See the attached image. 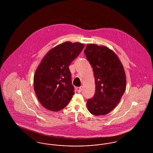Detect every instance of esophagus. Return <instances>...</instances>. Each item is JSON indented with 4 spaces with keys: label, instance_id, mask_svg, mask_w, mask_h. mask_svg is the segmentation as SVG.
Listing matches in <instances>:
<instances>
[{
    "label": "esophagus",
    "instance_id": "34e87169",
    "mask_svg": "<svg viewBox=\"0 0 153 153\" xmlns=\"http://www.w3.org/2000/svg\"><path fill=\"white\" fill-rule=\"evenodd\" d=\"M76 91L78 92H81L82 91V88L81 87H77L76 88Z\"/></svg>",
    "mask_w": 153,
    "mask_h": 153
}]
</instances>
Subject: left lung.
<instances>
[{
    "label": "left lung",
    "mask_w": 153,
    "mask_h": 153,
    "mask_svg": "<svg viewBox=\"0 0 153 153\" xmlns=\"http://www.w3.org/2000/svg\"><path fill=\"white\" fill-rule=\"evenodd\" d=\"M84 53L93 68L96 91L89 99V111L96 116L105 115L114 109L126 88L123 67L115 53L105 46L88 44Z\"/></svg>",
    "instance_id": "obj_1"
}]
</instances>
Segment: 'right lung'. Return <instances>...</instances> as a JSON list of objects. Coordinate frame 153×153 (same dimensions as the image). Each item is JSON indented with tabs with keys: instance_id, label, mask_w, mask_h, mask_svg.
Here are the masks:
<instances>
[{
	"instance_id": "obj_1",
	"label": "right lung",
	"mask_w": 153,
	"mask_h": 153,
	"mask_svg": "<svg viewBox=\"0 0 153 153\" xmlns=\"http://www.w3.org/2000/svg\"><path fill=\"white\" fill-rule=\"evenodd\" d=\"M84 48L81 43L66 42L53 48L43 58L34 77L36 97L46 109L64 108L74 94L69 66Z\"/></svg>"
}]
</instances>
